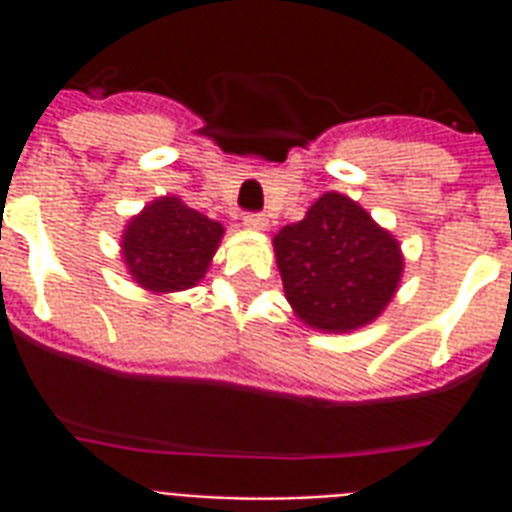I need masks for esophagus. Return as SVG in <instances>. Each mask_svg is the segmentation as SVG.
I'll use <instances>...</instances> for the list:
<instances>
[{"label": "esophagus", "mask_w": 512, "mask_h": 512, "mask_svg": "<svg viewBox=\"0 0 512 512\" xmlns=\"http://www.w3.org/2000/svg\"><path fill=\"white\" fill-rule=\"evenodd\" d=\"M244 225L252 228V231H265L268 228V217L260 215V212H249V215H244Z\"/></svg>", "instance_id": "1"}]
</instances>
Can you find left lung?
<instances>
[{
    "label": "left lung",
    "instance_id": "left-lung-1",
    "mask_svg": "<svg viewBox=\"0 0 512 512\" xmlns=\"http://www.w3.org/2000/svg\"><path fill=\"white\" fill-rule=\"evenodd\" d=\"M284 295L321 332L372 324L393 300L404 273L398 241L356 201L329 191L300 223L273 236Z\"/></svg>",
    "mask_w": 512,
    "mask_h": 512
}]
</instances>
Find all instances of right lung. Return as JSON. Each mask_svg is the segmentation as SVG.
Returning a JSON list of instances; mask_svg holds the SVG:
<instances>
[{"instance_id":"add662e5","label":"right lung","mask_w":512,"mask_h":512,"mask_svg":"<svg viewBox=\"0 0 512 512\" xmlns=\"http://www.w3.org/2000/svg\"><path fill=\"white\" fill-rule=\"evenodd\" d=\"M223 239V225L177 196L151 201L124 228L122 255L127 271L148 292L196 287Z\"/></svg>"}]
</instances>
